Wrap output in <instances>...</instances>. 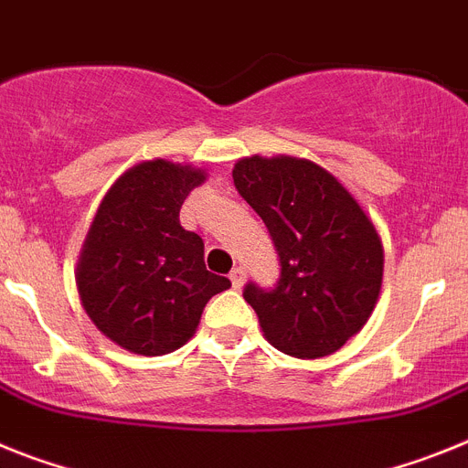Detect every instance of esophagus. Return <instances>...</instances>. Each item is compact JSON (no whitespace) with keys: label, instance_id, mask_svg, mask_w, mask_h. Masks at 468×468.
Masks as SVG:
<instances>
[{"label":"esophagus","instance_id":"obj_1","mask_svg":"<svg viewBox=\"0 0 468 468\" xmlns=\"http://www.w3.org/2000/svg\"><path fill=\"white\" fill-rule=\"evenodd\" d=\"M229 278H230V282H233L235 290H239V287H242V284H245V278H247L245 268H242V266H235L233 271H230Z\"/></svg>","mask_w":468,"mask_h":468}]
</instances>
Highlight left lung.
<instances>
[{"label": "left lung", "mask_w": 468, "mask_h": 468, "mask_svg": "<svg viewBox=\"0 0 468 468\" xmlns=\"http://www.w3.org/2000/svg\"><path fill=\"white\" fill-rule=\"evenodd\" d=\"M233 184L280 257L273 290L250 282L242 292L268 344L294 357L339 351L379 299L384 247L372 218L339 178L302 157H242Z\"/></svg>", "instance_id": "left-lung-1"}]
</instances>
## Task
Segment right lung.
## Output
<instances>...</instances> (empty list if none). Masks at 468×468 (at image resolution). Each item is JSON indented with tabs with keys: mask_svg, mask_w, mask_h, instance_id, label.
<instances>
[{
	"mask_svg": "<svg viewBox=\"0 0 468 468\" xmlns=\"http://www.w3.org/2000/svg\"><path fill=\"white\" fill-rule=\"evenodd\" d=\"M207 174L150 160L105 193L77 261V290L91 323L117 346L165 356L197 330L207 302L230 280L205 268V242L178 211Z\"/></svg>",
	"mask_w": 468,
	"mask_h": 468,
	"instance_id": "1",
	"label": "right lung"
}]
</instances>
